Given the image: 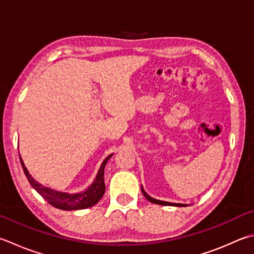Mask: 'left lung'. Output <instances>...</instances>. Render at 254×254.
<instances>
[{
	"instance_id": "8db88e82",
	"label": "left lung",
	"mask_w": 254,
	"mask_h": 254,
	"mask_svg": "<svg viewBox=\"0 0 254 254\" xmlns=\"http://www.w3.org/2000/svg\"><path fill=\"white\" fill-rule=\"evenodd\" d=\"M141 191L143 195H145L146 199L148 200V201H150L152 203H156V204H161V205H172V207H187V204H184V203H174V202H168V201H162V200H157V199H154L152 197H150L149 194H148L145 190H143L142 186H141Z\"/></svg>"
}]
</instances>
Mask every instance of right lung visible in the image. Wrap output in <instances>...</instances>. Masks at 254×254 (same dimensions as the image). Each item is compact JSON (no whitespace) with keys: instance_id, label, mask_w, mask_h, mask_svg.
I'll return each mask as SVG.
<instances>
[{"instance_id":"add662e5","label":"right lung","mask_w":254,"mask_h":254,"mask_svg":"<svg viewBox=\"0 0 254 254\" xmlns=\"http://www.w3.org/2000/svg\"><path fill=\"white\" fill-rule=\"evenodd\" d=\"M113 155L114 154L105 158L104 161L102 162V165L99 167L96 178L94 179L93 184L90 185L86 190L80 191V192H77V193L62 192V191L51 189L49 187H45L41 184H38L26 169V167L24 165L21 156H20V160H21L22 168L24 170V174H25L28 183L31 184L33 188H34L47 202L57 209L68 210V211H71V210H80V209L93 207V205L96 204L99 200L102 199V197L105 193V189H106L104 183V169H105V166L107 164V161L109 160V158H111Z\"/></svg>"}]
</instances>
